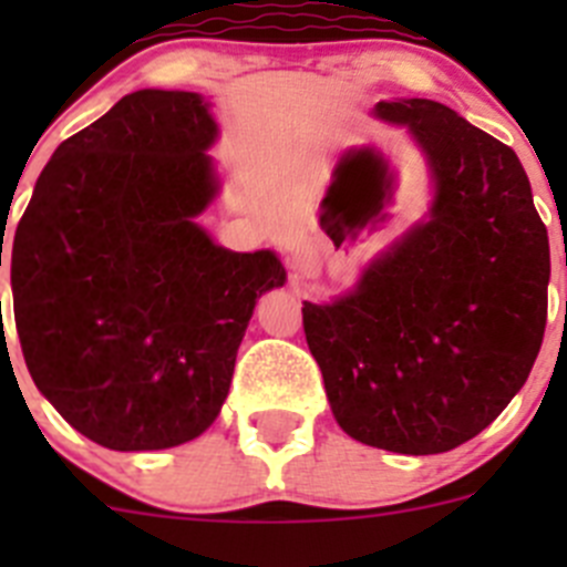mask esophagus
<instances>
[{
  "instance_id": "obj_1",
  "label": "esophagus",
  "mask_w": 567,
  "mask_h": 567,
  "mask_svg": "<svg viewBox=\"0 0 567 567\" xmlns=\"http://www.w3.org/2000/svg\"><path fill=\"white\" fill-rule=\"evenodd\" d=\"M289 264H292V272H295V275H309V272H312V269H315L312 255H307V252H295Z\"/></svg>"
}]
</instances>
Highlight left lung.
<instances>
[{
  "label": "left lung",
  "mask_w": 567,
  "mask_h": 567,
  "mask_svg": "<svg viewBox=\"0 0 567 567\" xmlns=\"http://www.w3.org/2000/svg\"><path fill=\"white\" fill-rule=\"evenodd\" d=\"M372 115L412 135L429 209L352 289L303 300V332L349 437L443 454L488 429L528 380L548 315V229L517 153L452 107L389 99Z\"/></svg>",
  "instance_id": "left-lung-1"
}]
</instances>
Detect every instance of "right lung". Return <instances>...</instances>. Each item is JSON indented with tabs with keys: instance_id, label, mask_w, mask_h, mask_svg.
I'll list each match as a JSON object with an SVG mask.
<instances>
[{
	"instance_id": "right-lung-1",
	"label": "right lung",
	"mask_w": 567,
	"mask_h": 567,
	"mask_svg": "<svg viewBox=\"0 0 567 567\" xmlns=\"http://www.w3.org/2000/svg\"><path fill=\"white\" fill-rule=\"evenodd\" d=\"M209 107L155 87L115 102L59 144L8 249L30 378L113 452L202 437L255 303L287 284L275 249L233 252L198 224L224 187Z\"/></svg>"
}]
</instances>
